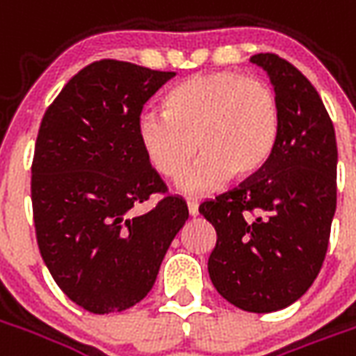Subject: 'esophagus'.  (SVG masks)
<instances>
[{
    "instance_id": "obj_1",
    "label": "esophagus",
    "mask_w": 356,
    "mask_h": 356,
    "mask_svg": "<svg viewBox=\"0 0 356 356\" xmlns=\"http://www.w3.org/2000/svg\"><path fill=\"white\" fill-rule=\"evenodd\" d=\"M186 208H188V213L193 217L198 216V202L196 200H186Z\"/></svg>"
}]
</instances>
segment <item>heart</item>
<instances>
[{"mask_svg": "<svg viewBox=\"0 0 356 356\" xmlns=\"http://www.w3.org/2000/svg\"><path fill=\"white\" fill-rule=\"evenodd\" d=\"M162 110L139 116L140 148L152 170L170 181L183 177L196 154H204L181 183L186 193L257 175L270 162L282 131L275 89L232 70L179 81L163 97Z\"/></svg>", "mask_w": 356, "mask_h": 356, "instance_id": "b5f03b06", "label": "heart"}]
</instances>
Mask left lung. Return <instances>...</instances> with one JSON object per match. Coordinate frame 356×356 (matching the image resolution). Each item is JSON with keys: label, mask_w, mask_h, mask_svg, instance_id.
Wrapping results in <instances>:
<instances>
[{"label": "left lung", "mask_w": 356, "mask_h": 356, "mask_svg": "<svg viewBox=\"0 0 356 356\" xmlns=\"http://www.w3.org/2000/svg\"><path fill=\"white\" fill-rule=\"evenodd\" d=\"M252 63L267 70L282 110V131L267 168L202 202L217 232L208 273L229 303L270 313L305 293L328 250L337 200V145L321 95L275 53Z\"/></svg>", "instance_id": "8db88e82"}]
</instances>
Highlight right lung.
Returning a JSON list of instances; mask_svg holds the SVG:
<instances>
[{
  "label": "right lung",
  "mask_w": 356,
  "mask_h": 356,
  "mask_svg": "<svg viewBox=\"0 0 356 356\" xmlns=\"http://www.w3.org/2000/svg\"><path fill=\"white\" fill-rule=\"evenodd\" d=\"M173 76L102 58L81 68L43 114L32 160L35 238L58 288L89 313L139 303L188 219L137 135L145 102ZM154 193L163 200L137 216Z\"/></svg>",
  "instance_id": "right-lung-1"
}]
</instances>
